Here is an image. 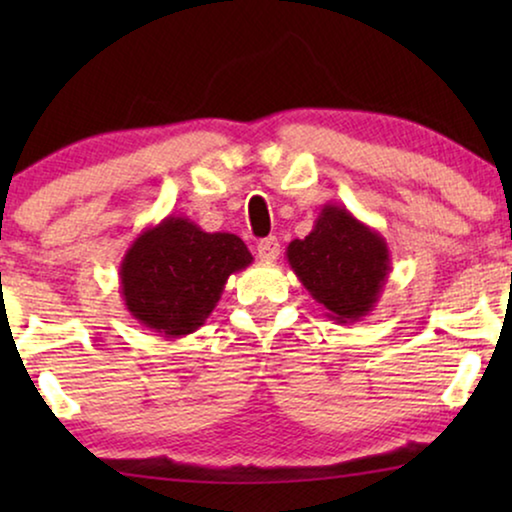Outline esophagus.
<instances>
[{
	"label": "esophagus",
	"mask_w": 512,
	"mask_h": 512,
	"mask_svg": "<svg viewBox=\"0 0 512 512\" xmlns=\"http://www.w3.org/2000/svg\"><path fill=\"white\" fill-rule=\"evenodd\" d=\"M256 254H258V258H261L263 263H275L277 256H279L277 237H265V240L258 242Z\"/></svg>",
	"instance_id": "34e87169"
}]
</instances>
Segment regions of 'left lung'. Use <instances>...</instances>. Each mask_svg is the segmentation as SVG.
<instances>
[{"label":"left lung","instance_id":"left-lung-1","mask_svg":"<svg viewBox=\"0 0 512 512\" xmlns=\"http://www.w3.org/2000/svg\"><path fill=\"white\" fill-rule=\"evenodd\" d=\"M286 261L326 317L354 324L375 310L391 272L387 240L347 207L328 205L305 240L286 247Z\"/></svg>","mask_w":512,"mask_h":512}]
</instances>
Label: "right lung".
Segmentation results:
<instances>
[{
    "label": "right lung",
    "instance_id": "add662e5",
    "mask_svg": "<svg viewBox=\"0 0 512 512\" xmlns=\"http://www.w3.org/2000/svg\"><path fill=\"white\" fill-rule=\"evenodd\" d=\"M251 261L237 235L205 233L186 216L170 214L125 251L118 270L125 310L167 340L184 338L214 312L228 277Z\"/></svg>",
    "mask_w": 512,
    "mask_h": 512
}]
</instances>
